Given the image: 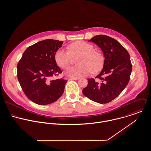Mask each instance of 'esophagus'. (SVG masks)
<instances>
[{
  "label": "esophagus",
  "instance_id": "obj_1",
  "mask_svg": "<svg viewBox=\"0 0 151 151\" xmlns=\"http://www.w3.org/2000/svg\"><path fill=\"white\" fill-rule=\"evenodd\" d=\"M79 78H69V80H75V81H78L79 80Z\"/></svg>",
  "mask_w": 151,
  "mask_h": 151
}]
</instances>
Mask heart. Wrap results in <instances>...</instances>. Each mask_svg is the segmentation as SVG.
Masks as SVG:
<instances>
[{"instance_id": "heart-1", "label": "heart", "mask_w": 151, "mask_h": 151, "mask_svg": "<svg viewBox=\"0 0 151 151\" xmlns=\"http://www.w3.org/2000/svg\"><path fill=\"white\" fill-rule=\"evenodd\" d=\"M67 48L73 57H80L77 61L78 65L69 68L65 72L66 75L79 78L88 75L92 71L97 72L102 68L103 58L100 53L94 51V48L91 44L84 41H78L70 44ZM69 52L63 48H60L56 52L55 60L60 68H66L69 65L71 55Z\"/></svg>"}]
</instances>
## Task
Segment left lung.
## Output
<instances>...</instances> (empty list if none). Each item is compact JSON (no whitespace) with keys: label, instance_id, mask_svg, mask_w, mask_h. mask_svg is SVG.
<instances>
[{"label":"left lung","instance_id":"obj_1","mask_svg":"<svg viewBox=\"0 0 151 151\" xmlns=\"http://www.w3.org/2000/svg\"><path fill=\"white\" fill-rule=\"evenodd\" d=\"M88 41L96 44L103 52V69L96 77L88 79L83 94L91 100L105 104L116 99L128 85L132 71L130 56L116 40L104 35L93 37Z\"/></svg>","mask_w":151,"mask_h":151}]
</instances>
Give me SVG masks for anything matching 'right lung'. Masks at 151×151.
<instances>
[{
    "mask_svg": "<svg viewBox=\"0 0 151 151\" xmlns=\"http://www.w3.org/2000/svg\"><path fill=\"white\" fill-rule=\"evenodd\" d=\"M62 41L48 39L28 47L17 64V78L26 96L39 105L57 101L63 93L67 81L51 80L61 73L55 54Z\"/></svg>",
    "mask_w": 151,
    "mask_h": 151,
    "instance_id": "1",
    "label": "right lung"
}]
</instances>
